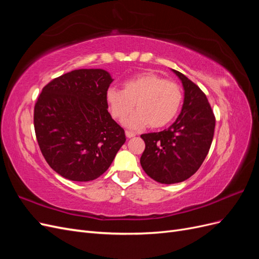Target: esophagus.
<instances>
[{
	"label": "esophagus",
	"mask_w": 259,
	"mask_h": 259,
	"mask_svg": "<svg viewBox=\"0 0 259 259\" xmlns=\"http://www.w3.org/2000/svg\"><path fill=\"white\" fill-rule=\"evenodd\" d=\"M125 135H126V137H127V138H132V137H135V136H136L135 133L130 132V131H126V132H125Z\"/></svg>",
	"instance_id": "obj_1"
}]
</instances>
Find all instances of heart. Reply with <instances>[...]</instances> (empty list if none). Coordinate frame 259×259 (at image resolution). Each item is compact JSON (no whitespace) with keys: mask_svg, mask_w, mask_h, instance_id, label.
I'll return each instance as SVG.
<instances>
[{"mask_svg":"<svg viewBox=\"0 0 259 259\" xmlns=\"http://www.w3.org/2000/svg\"><path fill=\"white\" fill-rule=\"evenodd\" d=\"M107 103L112 115L124 121L136 108L137 112L127 121L131 128L149 124L152 128L166 126L177 116L183 103L182 88L173 81L164 80L153 72H143L124 82L123 90L109 88Z\"/></svg>","mask_w":259,"mask_h":259,"instance_id":"obj_1","label":"heart"}]
</instances>
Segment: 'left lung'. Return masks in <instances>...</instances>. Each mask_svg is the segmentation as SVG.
Segmentation results:
<instances>
[{"label": "left lung", "mask_w": 259, "mask_h": 259, "mask_svg": "<svg viewBox=\"0 0 259 259\" xmlns=\"http://www.w3.org/2000/svg\"><path fill=\"white\" fill-rule=\"evenodd\" d=\"M185 90L182 112L166 130L142 137L146 148L140 164L160 184H176L191 177L205 160L214 137L215 115L206 95L176 70Z\"/></svg>", "instance_id": "left-lung-1"}]
</instances>
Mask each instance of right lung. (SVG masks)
I'll return each mask as SVG.
<instances>
[{
    "label": "right lung",
    "mask_w": 259,
    "mask_h": 259,
    "mask_svg": "<svg viewBox=\"0 0 259 259\" xmlns=\"http://www.w3.org/2000/svg\"><path fill=\"white\" fill-rule=\"evenodd\" d=\"M112 77L103 69H79L46 84L34 106V131L49 165L69 180L103 175L125 143L108 112Z\"/></svg>",
    "instance_id": "right-lung-1"
}]
</instances>
